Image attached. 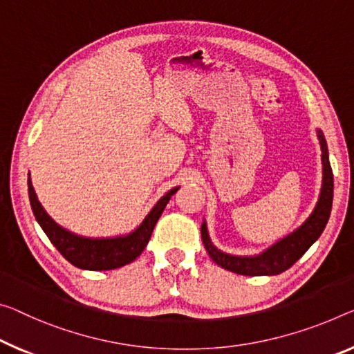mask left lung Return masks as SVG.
Masks as SVG:
<instances>
[{
	"label": "left lung",
	"mask_w": 354,
	"mask_h": 354,
	"mask_svg": "<svg viewBox=\"0 0 354 354\" xmlns=\"http://www.w3.org/2000/svg\"><path fill=\"white\" fill-rule=\"evenodd\" d=\"M317 133L319 145H322L323 185L318 203L315 205L312 215L295 232L280 239L279 242H275L274 245L264 250L263 253L257 254V257H234V254L223 253L221 250L212 243L207 232V225L204 221L203 226H201V237H203L204 247L214 263L221 266L223 269L241 275H277L290 269L312 247V243L322 236L326 223L329 220L330 209H333L334 176L333 169H330L328 144H326L324 134L322 133V129H318Z\"/></svg>",
	"instance_id": "8db88e82"
}]
</instances>
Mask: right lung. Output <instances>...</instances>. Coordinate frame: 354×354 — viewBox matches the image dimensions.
I'll return each instance as SVG.
<instances>
[{
	"mask_svg": "<svg viewBox=\"0 0 354 354\" xmlns=\"http://www.w3.org/2000/svg\"><path fill=\"white\" fill-rule=\"evenodd\" d=\"M177 189L178 187L172 188L171 192L162 196L133 232L127 234V236L90 239L77 236V234L64 230L58 223L53 221L47 215L39 201H37L35 188H32L31 180L28 178L30 204L36 221L39 223L48 241L63 254V258L68 259L75 268L85 270H111L133 263L144 252L156 221H158L162 210L169 203L171 196L176 194Z\"/></svg>",
	"mask_w": 354,
	"mask_h": 354,
	"instance_id": "right-lung-1",
	"label": "right lung"
}]
</instances>
